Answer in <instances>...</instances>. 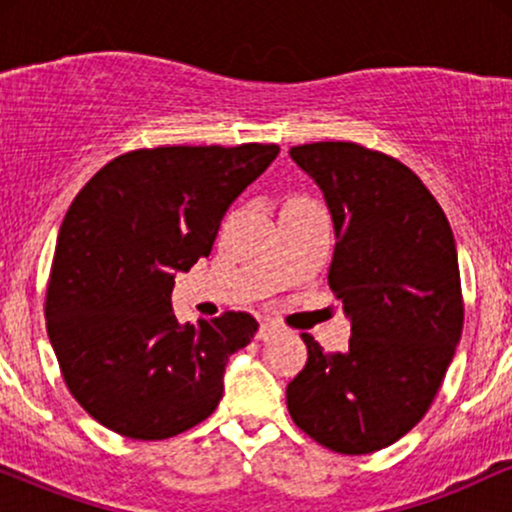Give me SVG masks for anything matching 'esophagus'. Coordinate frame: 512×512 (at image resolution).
<instances>
[{
    "label": "esophagus",
    "instance_id": "esophagus-1",
    "mask_svg": "<svg viewBox=\"0 0 512 512\" xmlns=\"http://www.w3.org/2000/svg\"><path fill=\"white\" fill-rule=\"evenodd\" d=\"M276 334H281V325H276V322H262L260 330H257V339L260 342H269V339H274Z\"/></svg>",
    "mask_w": 512,
    "mask_h": 512
}]
</instances>
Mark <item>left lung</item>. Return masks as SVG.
I'll return each instance as SVG.
<instances>
[{
  "mask_svg": "<svg viewBox=\"0 0 512 512\" xmlns=\"http://www.w3.org/2000/svg\"><path fill=\"white\" fill-rule=\"evenodd\" d=\"M334 221L327 279L351 317L349 351L308 363L286 387L293 424L342 455L392 445L424 419L462 337L452 228L419 175L354 142L293 146Z\"/></svg>",
  "mask_w": 512,
  "mask_h": 512,
  "instance_id": "8db88e82",
  "label": "left lung"
}]
</instances>
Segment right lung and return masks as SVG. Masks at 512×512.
I'll return each mask as SVG.
<instances>
[{"mask_svg": "<svg viewBox=\"0 0 512 512\" xmlns=\"http://www.w3.org/2000/svg\"><path fill=\"white\" fill-rule=\"evenodd\" d=\"M276 144L158 146L113 158L81 187L52 257L45 320L62 378L98 424L173 438L219 407L228 356L257 320L180 325L175 274L209 257L221 219Z\"/></svg>", "mask_w": 512, "mask_h": 512, "instance_id": "add662e5", "label": "right lung"}]
</instances>
